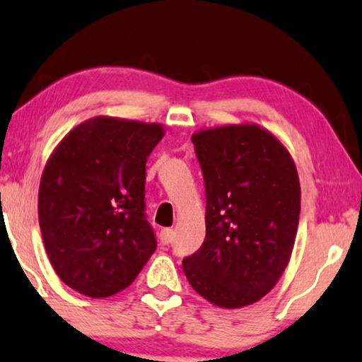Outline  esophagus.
Here are the masks:
<instances>
[{"instance_id": "esophagus-1", "label": "esophagus", "mask_w": 362, "mask_h": 362, "mask_svg": "<svg viewBox=\"0 0 362 362\" xmlns=\"http://www.w3.org/2000/svg\"><path fill=\"white\" fill-rule=\"evenodd\" d=\"M173 238H175V232H173V228H163L160 232V240L163 245H170L173 242Z\"/></svg>"}]
</instances>
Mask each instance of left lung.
I'll use <instances>...</instances> for the list:
<instances>
[{
	"label": "left lung",
	"instance_id": "obj_1",
	"mask_svg": "<svg viewBox=\"0 0 362 362\" xmlns=\"http://www.w3.org/2000/svg\"><path fill=\"white\" fill-rule=\"evenodd\" d=\"M191 140L206 186V240L182 269L209 302L250 305L276 286L294 248L296 165L274 135L253 124L201 130Z\"/></svg>",
	"mask_w": 362,
	"mask_h": 362
}]
</instances>
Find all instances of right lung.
Here are the masks:
<instances>
[{
  "label": "right lung",
  "mask_w": 362,
  "mask_h": 362,
  "mask_svg": "<svg viewBox=\"0 0 362 362\" xmlns=\"http://www.w3.org/2000/svg\"><path fill=\"white\" fill-rule=\"evenodd\" d=\"M158 124L94 117L71 130L42 173L39 223L62 281L109 297L134 282L156 250L145 214V165Z\"/></svg>",
  "instance_id": "1"
}]
</instances>
